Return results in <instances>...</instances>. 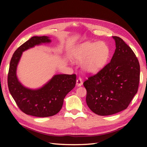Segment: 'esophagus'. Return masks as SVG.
<instances>
[{"label": "esophagus", "mask_w": 147, "mask_h": 147, "mask_svg": "<svg viewBox=\"0 0 147 147\" xmlns=\"http://www.w3.org/2000/svg\"><path fill=\"white\" fill-rule=\"evenodd\" d=\"M82 85H83V81L81 78H78L76 80V85L78 86H80Z\"/></svg>", "instance_id": "1"}]
</instances>
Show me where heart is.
Listing matches in <instances>:
<instances>
[{"mask_svg": "<svg viewBox=\"0 0 147 147\" xmlns=\"http://www.w3.org/2000/svg\"><path fill=\"white\" fill-rule=\"evenodd\" d=\"M109 54V47L104 42H85L77 47L73 57L78 63H82L86 73H96L105 66Z\"/></svg>", "mask_w": 147, "mask_h": 147, "instance_id": "b5f03b06", "label": "heart"}]
</instances>
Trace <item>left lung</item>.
<instances>
[{"label": "left lung", "instance_id": "left-lung-1", "mask_svg": "<svg viewBox=\"0 0 147 147\" xmlns=\"http://www.w3.org/2000/svg\"><path fill=\"white\" fill-rule=\"evenodd\" d=\"M111 62L83 83L86 104L99 115L116 114L128 107L138 92L140 68L132 49L118 36Z\"/></svg>", "mask_w": 147, "mask_h": 147}]
</instances>
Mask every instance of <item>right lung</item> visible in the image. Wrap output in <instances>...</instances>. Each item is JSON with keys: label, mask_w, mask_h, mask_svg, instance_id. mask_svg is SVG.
<instances>
[{"label": "right lung", "mask_w": 147, "mask_h": 147, "mask_svg": "<svg viewBox=\"0 0 147 147\" xmlns=\"http://www.w3.org/2000/svg\"><path fill=\"white\" fill-rule=\"evenodd\" d=\"M51 42L49 36H33L21 45L11 58L7 78L9 92L20 110L28 115L45 117L57 114L62 107L65 95L76 85V74H55L37 89L27 88L19 81L16 71L23 52L35 45Z\"/></svg>", "instance_id": "1"}]
</instances>
